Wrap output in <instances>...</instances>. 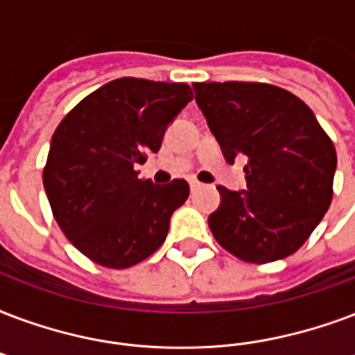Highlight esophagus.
<instances>
[{
    "label": "esophagus",
    "instance_id": "esophagus-1",
    "mask_svg": "<svg viewBox=\"0 0 355 355\" xmlns=\"http://www.w3.org/2000/svg\"><path fill=\"white\" fill-rule=\"evenodd\" d=\"M201 188H202V184L197 182V180H191V182H189V189H191V191H197V189H201Z\"/></svg>",
    "mask_w": 355,
    "mask_h": 355
}]
</instances>
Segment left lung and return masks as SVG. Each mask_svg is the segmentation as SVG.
Listing matches in <instances>:
<instances>
[{
	"mask_svg": "<svg viewBox=\"0 0 355 355\" xmlns=\"http://www.w3.org/2000/svg\"><path fill=\"white\" fill-rule=\"evenodd\" d=\"M196 102L229 164L245 156L248 189L218 186L208 227L223 250L251 264L296 253L334 197L337 153L296 94L259 81L193 83Z\"/></svg>",
	"mask_w": 355,
	"mask_h": 355,
	"instance_id": "1",
	"label": "left lung"
}]
</instances>
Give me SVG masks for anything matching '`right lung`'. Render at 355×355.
<instances>
[{
    "label": "right lung",
    "mask_w": 355,
    "mask_h": 355,
    "mask_svg": "<svg viewBox=\"0 0 355 355\" xmlns=\"http://www.w3.org/2000/svg\"><path fill=\"white\" fill-rule=\"evenodd\" d=\"M193 98L188 83L119 78L72 107L51 137L42 182L76 250L105 268L145 261L164 243L186 180L158 186L135 164L158 153L167 124Z\"/></svg>",
    "instance_id": "right-lung-1"
}]
</instances>
